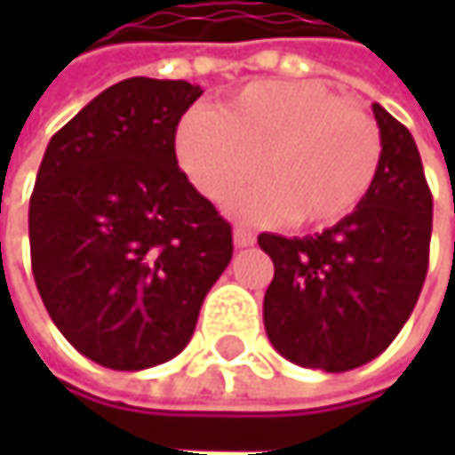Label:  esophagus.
<instances>
[{
  "mask_svg": "<svg viewBox=\"0 0 455 455\" xmlns=\"http://www.w3.org/2000/svg\"><path fill=\"white\" fill-rule=\"evenodd\" d=\"M234 244L236 247H250V244H255V234L250 228L236 227L234 228Z\"/></svg>",
  "mask_w": 455,
  "mask_h": 455,
  "instance_id": "34e87169",
  "label": "esophagus"
}]
</instances>
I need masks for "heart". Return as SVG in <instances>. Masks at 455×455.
Segmentation results:
<instances>
[{
  "label": "heart",
  "instance_id": "heart-1",
  "mask_svg": "<svg viewBox=\"0 0 455 455\" xmlns=\"http://www.w3.org/2000/svg\"><path fill=\"white\" fill-rule=\"evenodd\" d=\"M176 155L192 184L213 203L260 173L228 208L239 219H290L295 227H329L369 195L382 134L371 116L318 86L263 81L242 89L221 113L189 110L176 132Z\"/></svg>",
  "mask_w": 455,
  "mask_h": 455
}]
</instances>
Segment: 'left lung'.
<instances>
[{"label": "left lung", "instance_id": "1", "mask_svg": "<svg viewBox=\"0 0 455 455\" xmlns=\"http://www.w3.org/2000/svg\"><path fill=\"white\" fill-rule=\"evenodd\" d=\"M382 160L363 203L321 234H260L274 260L263 298L271 345L303 369L350 371L398 337L419 300L432 236V195L411 132L371 105Z\"/></svg>", "mask_w": 455, "mask_h": 455}]
</instances>
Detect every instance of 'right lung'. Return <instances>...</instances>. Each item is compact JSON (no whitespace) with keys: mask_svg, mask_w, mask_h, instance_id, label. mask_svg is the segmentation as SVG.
Returning <instances> with one entry per match:
<instances>
[{"mask_svg":"<svg viewBox=\"0 0 455 455\" xmlns=\"http://www.w3.org/2000/svg\"><path fill=\"white\" fill-rule=\"evenodd\" d=\"M189 81L126 78L49 139L28 236L39 295L62 337L116 371L179 355L231 260V227L179 168Z\"/></svg>","mask_w":455,"mask_h":455,"instance_id":"1","label":"right lung"}]
</instances>
